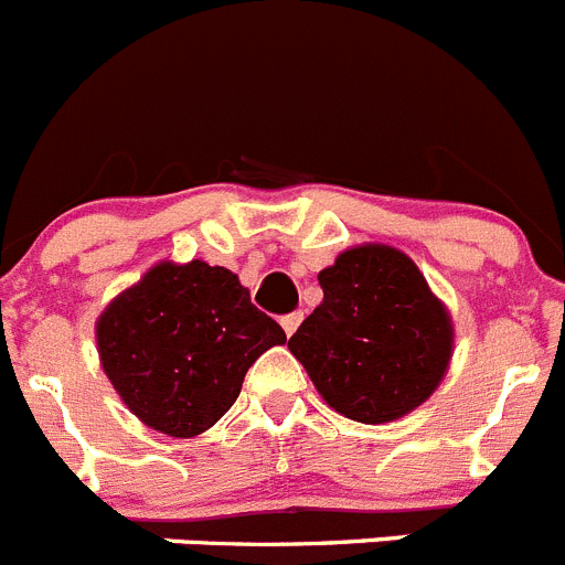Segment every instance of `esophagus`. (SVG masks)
<instances>
[{
    "label": "esophagus",
    "instance_id": "34e87169",
    "mask_svg": "<svg viewBox=\"0 0 565 565\" xmlns=\"http://www.w3.org/2000/svg\"><path fill=\"white\" fill-rule=\"evenodd\" d=\"M299 322H302V313H288V317L279 319V326H282V331H286V337H294V331L299 328Z\"/></svg>",
    "mask_w": 565,
    "mask_h": 565
}]
</instances>
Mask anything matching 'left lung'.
<instances>
[{"mask_svg": "<svg viewBox=\"0 0 565 565\" xmlns=\"http://www.w3.org/2000/svg\"><path fill=\"white\" fill-rule=\"evenodd\" d=\"M322 302L288 348L319 396L362 424L407 416L441 384L452 319L424 274L398 248H348L319 271Z\"/></svg>", "mask_w": 565, "mask_h": 565, "instance_id": "8db88e82", "label": "left lung"}]
</instances>
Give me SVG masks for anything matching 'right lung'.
<instances>
[{"label":"right lung","instance_id":"obj_1","mask_svg":"<svg viewBox=\"0 0 565 565\" xmlns=\"http://www.w3.org/2000/svg\"><path fill=\"white\" fill-rule=\"evenodd\" d=\"M96 342L129 411L152 430L192 438L237 402L248 367L286 331L228 268L163 259L104 308Z\"/></svg>","mask_w":565,"mask_h":565}]
</instances>
